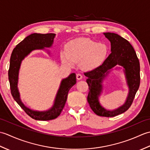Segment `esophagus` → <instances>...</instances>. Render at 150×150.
Listing matches in <instances>:
<instances>
[{"instance_id": "1", "label": "esophagus", "mask_w": 150, "mask_h": 150, "mask_svg": "<svg viewBox=\"0 0 150 150\" xmlns=\"http://www.w3.org/2000/svg\"><path fill=\"white\" fill-rule=\"evenodd\" d=\"M76 77H77V80H81L82 78V75L81 74H80V73H78V74H77Z\"/></svg>"}]
</instances>
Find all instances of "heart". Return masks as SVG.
I'll return each instance as SVG.
<instances>
[{"label":"heart","mask_w":150,"mask_h":150,"mask_svg":"<svg viewBox=\"0 0 150 150\" xmlns=\"http://www.w3.org/2000/svg\"><path fill=\"white\" fill-rule=\"evenodd\" d=\"M109 48L105 43H98L88 38L79 37L68 43L66 51L60 53L62 62L73 66L79 62L83 70H92L99 67L107 58Z\"/></svg>","instance_id":"obj_1"}]
</instances>
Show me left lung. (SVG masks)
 Segmentation results:
<instances>
[{
	"mask_svg": "<svg viewBox=\"0 0 150 150\" xmlns=\"http://www.w3.org/2000/svg\"><path fill=\"white\" fill-rule=\"evenodd\" d=\"M111 43V53L103 64L84 73L89 86L88 102L98 116L112 117L125 112L131 106L140 85V63L134 49L128 40L114 33H104ZM122 69L129 93L125 103L115 110H107L101 106L99 97L103 91V82L113 69Z\"/></svg>",
	"mask_w": 150,
	"mask_h": 150,
	"instance_id": "obj_1",
	"label": "left lung"
}]
</instances>
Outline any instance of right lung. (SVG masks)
<instances>
[{
  "instance_id": "add662e5",
  "label": "right lung",
  "mask_w": 150,
  "mask_h": 150,
  "mask_svg": "<svg viewBox=\"0 0 150 150\" xmlns=\"http://www.w3.org/2000/svg\"><path fill=\"white\" fill-rule=\"evenodd\" d=\"M55 35V33L41 34L35 33L31 34L16 46L11 55L8 79L10 84L11 95L21 108L35 120H50L56 119L64 107L69 90L77 82L75 73H71L68 77L63 79L57 91L53 106L45 111L31 110L25 106L21 99L20 93L18 89V82L19 70L22 61L30 53L37 50H46L47 54L50 55V51L45 49V47L50 48L52 46Z\"/></svg>"
}]
</instances>
